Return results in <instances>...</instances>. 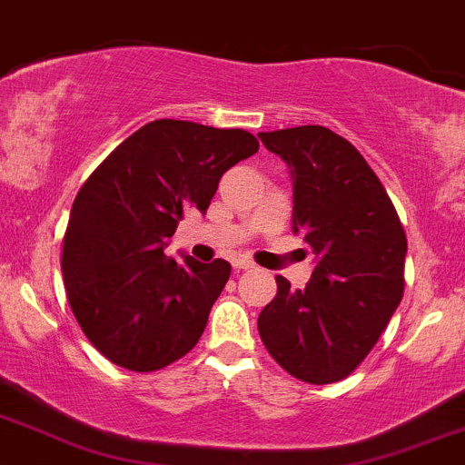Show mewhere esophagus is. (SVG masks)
Masks as SVG:
<instances>
[{
	"instance_id": "obj_1",
	"label": "esophagus",
	"mask_w": 465,
	"mask_h": 465,
	"mask_svg": "<svg viewBox=\"0 0 465 465\" xmlns=\"http://www.w3.org/2000/svg\"><path fill=\"white\" fill-rule=\"evenodd\" d=\"M256 267V264H253V260H249V258H236L233 260V269H236V272H247V269H253Z\"/></svg>"
}]
</instances>
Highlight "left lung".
Returning a JSON list of instances; mask_svg holds the SVG:
<instances>
[{"mask_svg":"<svg viewBox=\"0 0 465 465\" xmlns=\"http://www.w3.org/2000/svg\"><path fill=\"white\" fill-rule=\"evenodd\" d=\"M289 165L293 233L315 258L304 289L282 275L258 333L287 373L307 384L349 377L371 353L404 295L406 232L364 156L322 125L260 132Z\"/></svg>","mask_w":465,"mask_h":465,"instance_id":"1","label":"left lung"}]
</instances>
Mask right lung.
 <instances>
[{"label":"right lung","instance_id":"1","mask_svg":"<svg viewBox=\"0 0 465 465\" xmlns=\"http://www.w3.org/2000/svg\"><path fill=\"white\" fill-rule=\"evenodd\" d=\"M244 130L158 119L92 172L74 198L61 272L85 338L112 364L150 373L196 346L227 284V260L165 256L178 221L205 213L229 167L258 152Z\"/></svg>","mask_w":465,"mask_h":465}]
</instances>
